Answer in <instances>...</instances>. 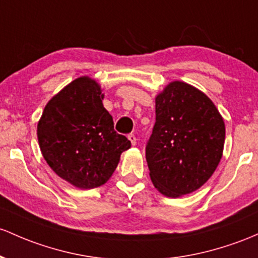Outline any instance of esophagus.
<instances>
[{"label": "esophagus", "mask_w": 258, "mask_h": 258, "mask_svg": "<svg viewBox=\"0 0 258 258\" xmlns=\"http://www.w3.org/2000/svg\"><path fill=\"white\" fill-rule=\"evenodd\" d=\"M128 140L131 141V143H132V146H135L136 143H137V138H136V136H135V134H130L128 135Z\"/></svg>", "instance_id": "1"}]
</instances>
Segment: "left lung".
Instances as JSON below:
<instances>
[{
    "mask_svg": "<svg viewBox=\"0 0 258 258\" xmlns=\"http://www.w3.org/2000/svg\"><path fill=\"white\" fill-rule=\"evenodd\" d=\"M225 126L201 90L175 81L155 98V123L146 146L153 185L164 196L196 191L216 171Z\"/></svg>",
    "mask_w": 258,
    "mask_h": 258,
    "instance_id": "obj_1",
    "label": "left lung"
}]
</instances>
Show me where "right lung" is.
I'll use <instances>...</instances> for the list:
<instances>
[{
  "instance_id": "right-lung-1",
  "label": "right lung",
  "mask_w": 258,
  "mask_h": 258,
  "mask_svg": "<svg viewBox=\"0 0 258 258\" xmlns=\"http://www.w3.org/2000/svg\"><path fill=\"white\" fill-rule=\"evenodd\" d=\"M100 86L89 77L71 82L45 106L38 140L58 176L79 188L104 185L131 142L114 130Z\"/></svg>"
}]
</instances>
